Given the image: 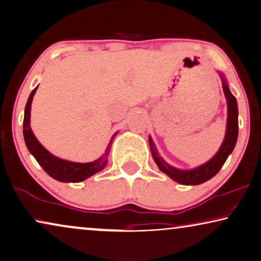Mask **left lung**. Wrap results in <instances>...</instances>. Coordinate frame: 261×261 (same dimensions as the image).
<instances>
[{"label": "left lung", "mask_w": 261, "mask_h": 261, "mask_svg": "<svg viewBox=\"0 0 261 261\" xmlns=\"http://www.w3.org/2000/svg\"><path fill=\"white\" fill-rule=\"evenodd\" d=\"M220 78L222 80V90L225 93L226 100H227V125H226V135L225 139H223L221 146H220L219 151L212 157L208 162H205L201 166L193 168V169H178L168 164L162 157L160 156L159 151H157L155 144H153L152 138L149 136V145L150 150H151L152 159L160 168V170L168 175L171 179L175 182L179 183V185L185 186H197L201 185L208 179L218 174L220 169L225 164L226 160L232 153V151L236 148L237 141H238V132H239V123H238V102L237 99L232 92L229 91V86L227 84V80L221 73H219Z\"/></svg>", "instance_id": "8db88e82"}]
</instances>
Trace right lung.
Segmentation results:
<instances>
[{
  "mask_svg": "<svg viewBox=\"0 0 261 261\" xmlns=\"http://www.w3.org/2000/svg\"><path fill=\"white\" fill-rule=\"evenodd\" d=\"M38 90V86L32 91L31 95H29L27 104H25L24 109V118H23V138L25 142V145L29 150V152L34 156V159L38 161V163L42 167L47 174L50 177L60 182H82L84 179L91 177V176L97 174L100 170H102L108 164V156L111 149L112 139L115 138V134L112 136L110 144L105 150V153L99 157L98 160L93 161V162L89 163H78V162H71V161H66L59 157L54 156L50 153L48 150L42 146L36 137L33 134L31 127V108L33 97Z\"/></svg>",
  "mask_w": 261,
  "mask_h": 261,
  "instance_id": "1",
  "label": "right lung"
}]
</instances>
